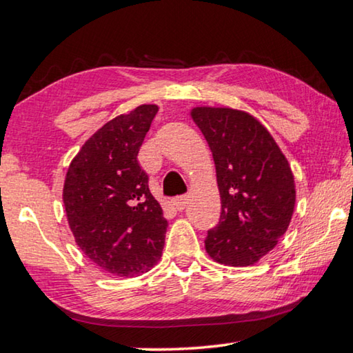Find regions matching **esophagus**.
<instances>
[{"label":"esophagus","mask_w":353,"mask_h":353,"mask_svg":"<svg viewBox=\"0 0 353 353\" xmlns=\"http://www.w3.org/2000/svg\"><path fill=\"white\" fill-rule=\"evenodd\" d=\"M172 204H174L179 212H182L188 204V196H177V198L172 199Z\"/></svg>","instance_id":"1"}]
</instances>
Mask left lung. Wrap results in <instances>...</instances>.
<instances>
[{
	"label": "left lung",
	"mask_w": 353,
	"mask_h": 353,
	"mask_svg": "<svg viewBox=\"0 0 353 353\" xmlns=\"http://www.w3.org/2000/svg\"><path fill=\"white\" fill-rule=\"evenodd\" d=\"M191 118L213 154L221 216L205 250L227 266H250L276 248L291 223L294 176L259 119L229 107H194Z\"/></svg>",
	"instance_id": "1"
}]
</instances>
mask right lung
Returning <instances> with one entry per match:
<instances>
[{
  "label": "right lung",
  "mask_w": 353,
  "mask_h": 353,
  "mask_svg": "<svg viewBox=\"0 0 353 353\" xmlns=\"http://www.w3.org/2000/svg\"><path fill=\"white\" fill-rule=\"evenodd\" d=\"M159 112L143 104L98 129L71 160L63 205L76 244L101 270L137 277L160 260L168 221L137 155Z\"/></svg>",
  "instance_id": "add662e5"
}]
</instances>
